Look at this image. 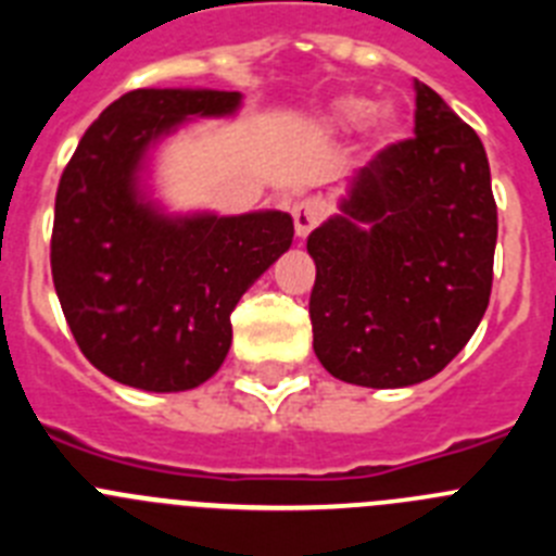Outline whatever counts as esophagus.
Segmentation results:
<instances>
[{
  "label": "esophagus",
  "instance_id": "esophagus-1",
  "mask_svg": "<svg viewBox=\"0 0 556 556\" xmlns=\"http://www.w3.org/2000/svg\"><path fill=\"white\" fill-rule=\"evenodd\" d=\"M292 219H294V233H298V239H306V236L323 223V203L314 198L294 203Z\"/></svg>",
  "mask_w": 556,
  "mask_h": 556
}]
</instances>
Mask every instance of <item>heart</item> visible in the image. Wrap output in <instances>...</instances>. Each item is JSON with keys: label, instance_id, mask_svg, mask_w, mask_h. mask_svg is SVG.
<instances>
[{"label": "heart", "instance_id": "1", "mask_svg": "<svg viewBox=\"0 0 556 556\" xmlns=\"http://www.w3.org/2000/svg\"><path fill=\"white\" fill-rule=\"evenodd\" d=\"M328 122L339 130H353V127L365 125L370 127V136L376 139V144H387L397 136V113L392 108H372L370 97L358 94H345L333 100L331 113H328Z\"/></svg>", "mask_w": 556, "mask_h": 556}]
</instances>
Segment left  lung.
I'll use <instances>...</instances> for the list:
<instances>
[{
  "instance_id": "1",
  "label": "left lung",
  "mask_w": 556,
  "mask_h": 556,
  "mask_svg": "<svg viewBox=\"0 0 556 556\" xmlns=\"http://www.w3.org/2000/svg\"><path fill=\"white\" fill-rule=\"evenodd\" d=\"M415 136L353 175L342 214L308 233L314 353L339 381L409 387L437 376L488 312L498 236L488 152L415 83Z\"/></svg>"
}]
</instances>
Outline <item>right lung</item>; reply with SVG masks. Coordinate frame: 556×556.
Masks as SVG:
<instances>
[{
  "label": "right lung",
  "mask_w": 556,
  "mask_h": 556,
  "mask_svg": "<svg viewBox=\"0 0 556 556\" xmlns=\"http://www.w3.org/2000/svg\"><path fill=\"white\" fill-rule=\"evenodd\" d=\"M239 91L139 88L88 127L58 184L52 281L83 356L147 392L208 381L228 356L230 312L292 244L283 211L166 217L139 191L152 141L194 116H228Z\"/></svg>",
  "instance_id": "1"
}]
</instances>
